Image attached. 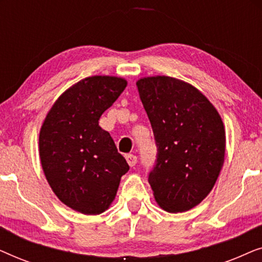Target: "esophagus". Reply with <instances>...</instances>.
<instances>
[{
    "instance_id": "34e87169",
    "label": "esophagus",
    "mask_w": 262,
    "mask_h": 262,
    "mask_svg": "<svg viewBox=\"0 0 262 262\" xmlns=\"http://www.w3.org/2000/svg\"><path fill=\"white\" fill-rule=\"evenodd\" d=\"M125 159H126L128 166L130 167H134L136 166V163H137V156L132 155V154H127V155L125 156Z\"/></svg>"
}]
</instances>
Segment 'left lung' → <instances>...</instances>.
I'll list each match as a JSON object with an SVG mask.
<instances>
[{
	"mask_svg": "<svg viewBox=\"0 0 262 262\" xmlns=\"http://www.w3.org/2000/svg\"><path fill=\"white\" fill-rule=\"evenodd\" d=\"M136 84L157 146L148 179L154 198L167 212H185L216 184L224 163V124L209 99L187 82L157 75Z\"/></svg>",
	"mask_w": 262,
	"mask_h": 262,
	"instance_id": "left-lung-1",
	"label": "left lung"
}]
</instances>
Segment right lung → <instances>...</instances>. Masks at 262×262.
I'll list each match as a JSON object with an SVG mask.
<instances>
[{"mask_svg":"<svg viewBox=\"0 0 262 262\" xmlns=\"http://www.w3.org/2000/svg\"><path fill=\"white\" fill-rule=\"evenodd\" d=\"M127 81L91 76L68 88L49 111L39 134L45 178L58 199L83 214H99L116 198L130 169L99 119L119 98Z\"/></svg>","mask_w":262,"mask_h":262,"instance_id":"right-lung-1","label":"right lung"}]
</instances>
